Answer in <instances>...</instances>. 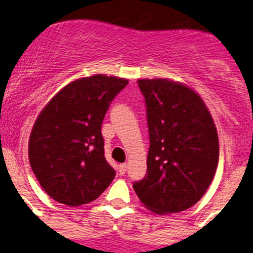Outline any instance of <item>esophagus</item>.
I'll list each match as a JSON object with an SVG mask.
<instances>
[{
  "label": "esophagus",
  "instance_id": "obj_1",
  "mask_svg": "<svg viewBox=\"0 0 253 253\" xmlns=\"http://www.w3.org/2000/svg\"><path fill=\"white\" fill-rule=\"evenodd\" d=\"M126 169H128V166L126 164H120L119 166V174H125V172H126Z\"/></svg>",
  "mask_w": 253,
  "mask_h": 253
}]
</instances>
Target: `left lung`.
I'll return each mask as SVG.
<instances>
[{
  "mask_svg": "<svg viewBox=\"0 0 253 253\" xmlns=\"http://www.w3.org/2000/svg\"><path fill=\"white\" fill-rule=\"evenodd\" d=\"M149 130L147 174L134 182L140 202L158 214L196 205L210 187L219 157L214 122L202 98L168 79H142Z\"/></svg>",
  "mask_w": 253,
  "mask_h": 253,
  "instance_id": "obj_1",
  "label": "left lung"
}]
</instances>
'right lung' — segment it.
Masks as SVG:
<instances>
[{
  "mask_svg": "<svg viewBox=\"0 0 253 253\" xmlns=\"http://www.w3.org/2000/svg\"><path fill=\"white\" fill-rule=\"evenodd\" d=\"M128 80L94 75L60 90L42 109L29 142L31 168L43 191L62 205H86L115 177L104 157L101 124Z\"/></svg>",
  "mask_w": 253,
  "mask_h": 253,
  "instance_id": "right-lung-1",
  "label": "right lung"
}]
</instances>
